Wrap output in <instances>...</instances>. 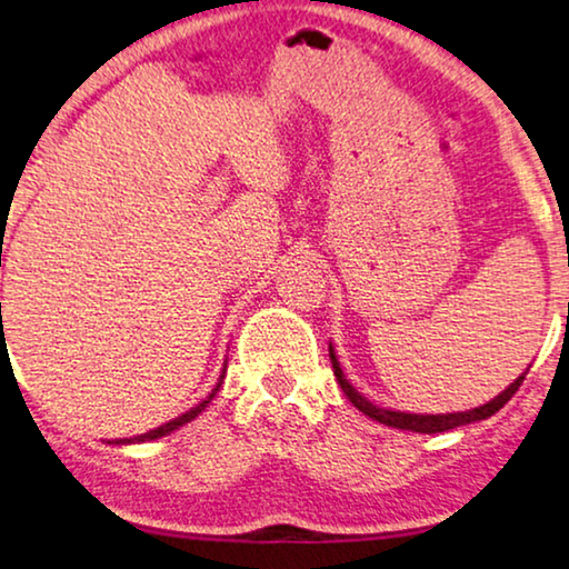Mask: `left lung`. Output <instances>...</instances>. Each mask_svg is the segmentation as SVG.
<instances>
[{
	"label": "left lung",
	"mask_w": 569,
	"mask_h": 569,
	"mask_svg": "<svg viewBox=\"0 0 569 569\" xmlns=\"http://www.w3.org/2000/svg\"><path fill=\"white\" fill-rule=\"evenodd\" d=\"M329 357H331L333 376H337L341 391H345L347 399L352 401L355 407L362 411V415H368L370 419H376V422H380V425L396 427V430H411V432H425V435L448 432V430H456V427L479 422V419H487V417L497 415V411H500L505 403H508L512 396H516V391L520 388V383L526 380V372H528L526 370L523 376H518L516 383H510L500 396H495L492 401L485 403V407H477V409H469V411H453V415H409V411L383 409V407H378V403L365 399V396L357 391V388L345 378V372H341V368H339V360H337V355H333L331 345H329Z\"/></svg>",
	"instance_id": "1"
}]
</instances>
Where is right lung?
Wrapping results in <instances>:
<instances>
[{"label":"right lung","mask_w":569,"mask_h":569,"mask_svg":"<svg viewBox=\"0 0 569 569\" xmlns=\"http://www.w3.org/2000/svg\"><path fill=\"white\" fill-rule=\"evenodd\" d=\"M222 378H224V370H222V376H220V380H217V386L212 388V393L207 396L204 401L201 403H197V407H191L189 411H186V415H181V417H176V419H170V422H166V425H160V427H154V430H150V432H144V435H137V438H121V440H113L116 446H129V442H147V440H158V438H162V435H170L173 430H178V427H183L186 422H191V419H197L201 411L207 409V403L214 399V393L220 391V386H222Z\"/></svg>","instance_id":"add662e5"}]
</instances>
